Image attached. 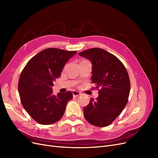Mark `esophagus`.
Returning a JSON list of instances; mask_svg holds the SVG:
<instances>
[{
    "instance_id": "obj_1",
    "label": "esophagus",
    "mask_w": 158,
    "mask_h": 158,
    "mask_svg": "<svg viewBox=\"0 0 158 158\" xmlns=\"http://www.w3.org/2000/svg\"><path fill=\"white\" fill-rule=\"evenodd\" d=\"M73 97L76 98V97L79 96V95H80L81 94L80 92H77V91H73Z\"/></svg>"
}]
</instances>
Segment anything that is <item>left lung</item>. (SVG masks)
Listing matches in <instances>:
<instances>
[{
  "label": "left lung",
  "mask_w": 158,
  "mask_h": 158,
  "mask_svg": "<svg viewBox=\"0 0 158 158\" xmlns=\"http://www.w3.org/2000/svg\"><path fill=\"white\" fill-rule=\"evenodd\" d=\"M78 55L92 63V83L99 89L96 99H90L84 108V117L91 125L107 127L128 102L131 83L127 69L117 57L102 49H89Z\"/></svg>",
  "instance_id": "obj_1"
}]
</instances>
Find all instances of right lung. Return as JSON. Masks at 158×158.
<instances>
[{"instance_id":"add662e5","label":"right lung","mask_w":158,"mask_h":158,"mask_svg":"<svg viewBox=\"0 0 158 158\" xmlns=\"http://www.w3.org/2000/svg\"><path fill=\"white\" fill-rule=\"evenodd\" d=\"M77 51L48 48L31 59L22 72L18 92L27 113L41 125H50L61 118L66 104L73 98L69 91L52 94L53 82L60 77L65 64Z\"/></svg>"}]
</instances>
